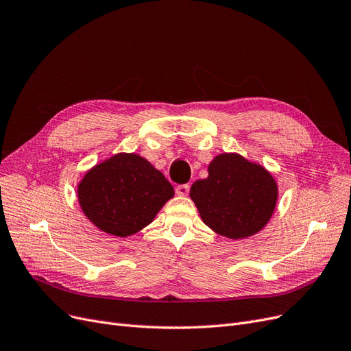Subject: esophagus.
Wrapping results in <instances>:
<instances>
[{
  "instance_id": "obj_1",
  "label": "esophagus",
  "mask_w": 351,
  "mask_h": 351,
  "mask_svg": "<svg viewBox=\"0 0 351 351\" xmlns=\"http://www.w3.org/2000/svg\"><path fill=\"white\" fill-rule=\"evenodd\" d=\"M189 191H190V187H189L187 184H181V186H177V187H176V193H177L178 195H187Z\"/></svg>"
}]
</instances>
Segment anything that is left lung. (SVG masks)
Returning <instances> with one entry per match:
<instances>
[{"mask_svg":"<svg viewBox=\"0 0 351 351\" xmlns=\"http://www.w3.org/2000/svg\"><path fill=\"white\" fill-rule=\"evenodd\" d=\"M207 171L208 177L194 181L190 189L206 226L233 241L261 232L278 202L272 174L236 152L219 154Z\"/></svg>","mask_w":351,"mask_h":351,"instance_id":"obj_1","label":"left lung"}]
</instances>
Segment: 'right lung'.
I'll return each instance as SVG.
<instances>
[{"mask_svg":"<svg viewBox=\"0 0 351 351\" xmlns=\"http://www.w3.org/2000/svg\"><path fill=\"white\" fill-rule=\"evenodd\" d=\"M173 195L170 181L135 152L96 164L77 184L82 212L97 229L118 237L148 226Z\"/></svg>","mask_w":351,"mask_h":351,"instance_id":"right-lung-1","label":"right lung"}]
</instances>
